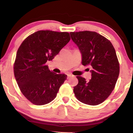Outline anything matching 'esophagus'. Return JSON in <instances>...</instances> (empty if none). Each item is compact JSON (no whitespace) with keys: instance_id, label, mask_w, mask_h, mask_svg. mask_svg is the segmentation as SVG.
Segmentation results:
<instances>
[{"instance_id":"obj_1","label":"esophagus","mask_w":133,"mask_h":133,"mask_svg":"<svg viewBox=\"0 0 133 133\" xmlns=\"http://www.w3.org/2000/svg\"><path fill=\"white\" fill-rule=\"evenodd\" d=\"M72 76H73L72 75L67 74V78H70V77H72Z\"/></svg>"}]
</instances>
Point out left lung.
<instances>
[{
  "instance_id": "8db88e82",
  "label": "left lung",
  "mask_w": 133,
  "mask_h": 133,
  "mask_svg": "<svg viewBox=\"0 0 133 133\" xmlns=\"http://www.w3.org/2000/svg\"><path fill=\"white\" fill-rule=\"evenodd\" d=\"M71 39L82 55V64L90 66L91 78L87 81L77 76L78 84L73 87L76 98L84 104L102 103L114 90L119 73V64L112 43L95 31L70 32Z\"/></svg>"
}]
</instances>
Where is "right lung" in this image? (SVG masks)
Listing matches in <instances>:
<instances>
[{
    "mask_svg": "<svg viewBox=\"0 0 133 133\" xmlns=\"http://www.w3.org/2000/svg\"><path fill=\"white\" fill-rule=\"evenodd\" d=\"M70 40L69 33L39 30L29 36L18 49L14 66V76L21 92L36 105L50 103L67 79L46 65Z\"/></svg>",
    "mask_w": 133,
    "mask_h": 133,
    "instance_id": "right-lung-1",
    "label": "right lung"
}]
</instances>
